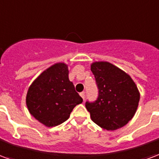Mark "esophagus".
<instances>
[{"mask_svg": "<svg viewBox=\"0 0 159 159\" xmlns=\"http://www.w3.org/2000/svg\"><path fill=\"white\" fill-rule=\"evenodd\" d=\"M80 96L84 99V98H85V92H82V93H80Z\"/></svg>", "mask_w": 159, "mask_h": 159, "instance_id": "1", "label": "esophagus"}]
</instances>
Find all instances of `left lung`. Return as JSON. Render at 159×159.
<instances>
[{"label": "left lung", "instance_id": "8db88e82", "mask_svg": "<svg viewBox=\"0 0 159 159\" xmlns=\"http://www.w3.org/2000/svg\"><path fill=\"white\" fill-rule=\"evenodd\" d=\"M91 70L98 90L96 100L85 103L92 120L107 130L125 125L135 115L140 99L133 80L106 61L93 63Z\"/></svg>", "mask_w": 159, "mask_h": 159}]
</instances>
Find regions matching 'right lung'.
<instances>
[{
	"label": "right lung",
	"instance_id": "1",
	"mask_svg": "<svg viewBox=\"0 0 159 159\" xmlns=\"http://www.w3.org/2000/svg\"><path fill=\"white\" fill-rule=\"evenodd\" d=\"M68 73L66 65L57 63L42 72L29 87L26 98L29 112L48 127L66 121L75 106L83 102Z\"/></svg>",
	"mask_w": 159,
	"mask_h": 159
}]
</instances>
